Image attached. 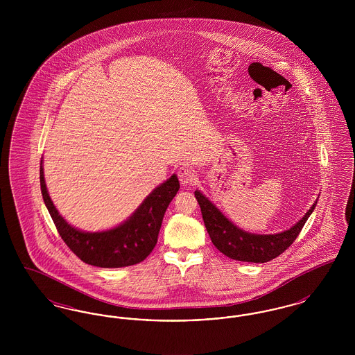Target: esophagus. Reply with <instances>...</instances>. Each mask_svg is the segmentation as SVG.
I'll use <instances>...</instances> for the list:
<instances>
[{
    "label": "esophagus",
    "instance_id": "obj_1",
    "mask_svg": "<svg viewBox=\"0 0 355 355\" xmlns=\"http://www.w3.org/2000/svg\"><path fill=\"white\" fill-rule=\"evenodd\" d=\"M178 178H180L182 185L191 186L194 185V182L197 181V174L191 168L182 166V168L178 169Z\"/></svg>",
    "mask_w": 355,
    "mask_h": 355
}]
</instances>
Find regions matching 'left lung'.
Masks as SVG:
<instances>
[{"label":"left lung","mask_w":355,"mask_h":355,"mask_svg":"<svg viewBox=\"0 0 355 355\" xmlns=\"http://www.w3.org/2000/svg\"><path fill=\"white\" fill-rule=\"evenodd\" d=\"M194 196L200 203L203 222L213 245L220 253L232 259L254 263L269 262L284 253L295 241L318 201L317 200L313 203L304 217L290 229L275 234H254L239 229L232 220L226 218L220 209L205 197L200 190H196Z\"/></svg>","instance_id":"obj_1"}]
</instances>
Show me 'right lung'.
<instances>
[{
  "instance_id": "right-lung-1",
  "label": "right lung",
  "mask_w": 355,
  "mask_h": 355,
  "mask_svg": "<svg viewBox=\"0 0 355 355\" xmlns=\"http://www.w3.org/2000/svg\"><path fill=\"white\" fill-rule=\"evenodd\" d=\"M40 184L51 220L69 249L85 263L107 269L139 263L152 253L165 211L180 190L178 177L173 174L164 184L157 186L135 213L119 226L102 232H83L71 226L55 209L45 184L42 159Z\"/></svg>"
}]
</instances>
